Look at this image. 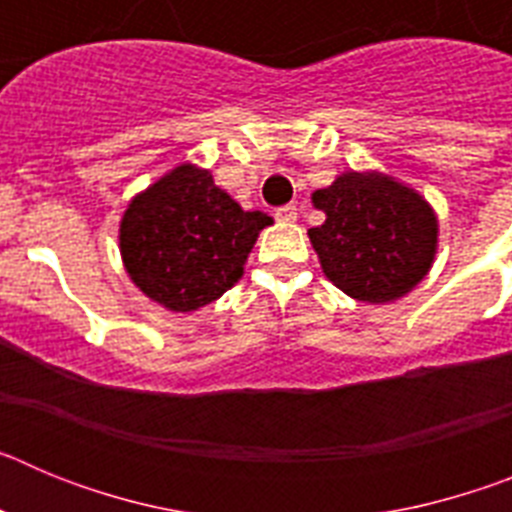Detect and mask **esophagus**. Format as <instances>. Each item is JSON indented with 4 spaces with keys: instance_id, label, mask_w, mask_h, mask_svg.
<instances>
[{
    "instance_id": "1",
    "label": "esophagus",
    "mask_w": 512,
    "mask_h": 512,
    "mask_svg": "<svg viewBox=\"0 0 512 512\" xmlns=\"http://www.w3.org/2000/svg\"><path fill=\"white\" fill-rule=\"evenodd\" d=\"M274 217H277V220H282V223H295V220H297V207L295 205L277 207V210H274Z\"/></svg>"
}]
</instances>
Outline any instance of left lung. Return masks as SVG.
<instances>
[{"label":"left lung","mask_w":512,"mask_h":512,"mask_svg":"<svg viewBox=\"0 0 512 512\" xmlns=\"http://www.w3.org/2000/svg\"><path fill=\"white\" fill-rule=\"evenodd\" d=\"M325 223L310 228L325 277L361 302L408 295L436 256L438 223L431 205L384 174L338 176L312 194Z\"/></svg>","instance_id":"1"}]
</instances>
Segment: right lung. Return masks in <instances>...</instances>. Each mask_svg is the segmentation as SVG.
Segmentation results:
<instances>
[{
  "mask_svg": "<svg viewBox=\"0 0 512 512\" xmlns=\"http://www.w3.org/2000/svg\"><path fill=\"white\" fill-rule=\"evenodd\" d=\"M269 223V215L246 212L215 187L210 171L182 164L130 202L120 253L143 295L174 312H192L241 279Z\"/></svg>",
  "mask_w": 512,
  "mask_h": 512,
  "instance_id": "right-lung-1",
  "label": "right lung"
}]
</instances>
